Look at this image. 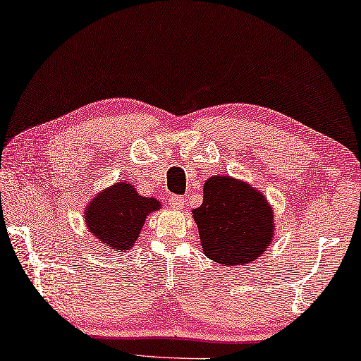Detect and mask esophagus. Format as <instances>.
Segmentation results:
<instances>
[{
	"label": "esophagus",
	"instance_id": "esophagus-1",
	"mask_svg": "<svg viewBox=\"0 0 361 361\" xmlns=\"http://www.w3.org/2000/svg\"><path fill=\"white\" fill-rule=\"evenodd\" d=\"M169 206L174 209H182V206H184V197H179V195H173V197L169 198Z\"/></svg>",
	"mask_w": 361,
	"mask_h": 361
}]
</instances>
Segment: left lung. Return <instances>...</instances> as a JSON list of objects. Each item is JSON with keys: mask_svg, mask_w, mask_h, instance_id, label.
<instances>
[{"mask_svg": "<svg viewBox=\"0 0 361 361\" xmlns=\"http://www.w3.org/2000/svg\"><path fill=\"white\" fill-rule=\"evenodd\" d=\"M203 252L224 265H243L262 256L274 238V212L264 193L230 176L204 182L203 203L193 209Z\"/></svg>", "mask_w": 361, "mask_h": 361, "instance_id": "left-lung-1", "label": "left lung"}]
</instances>
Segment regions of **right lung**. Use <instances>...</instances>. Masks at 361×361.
<instances>
[{
	"mask_svg": "<svg viewBox=\"0 0 361 361\" xmlns=\"http://www.w3.org/2000/svg\"><path fill=\"white\" fill-rule=\"evenodd\" d=\"M159 208L158 200L140 197L131 182H116L86 206L85 222L99 243L126 252L137 240L145 217Z\"/></svg>",
	"mask_w": 361,
	"mask_h": 361,
	"instance_id": "add662e5",
	"label": "right lung"
}]
</instances>
